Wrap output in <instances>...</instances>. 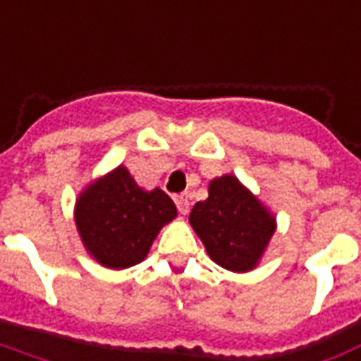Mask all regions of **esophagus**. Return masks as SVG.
<instances>
[{
	"label": "esophagus",
	"instance_id": "34e87169",
	"mask_svg": "<svg viewBox=\"0 0 361 361\" xmlns=\"http://www.w3.org/2000/svg\"><path fill=\"white\" fill-rule=\"evenodd\" d=\"M175 204H177L178 213L186 215L188 209H190V200H188V194H178V196H175Z\"/></svg>",
	"mask_w": 361,
	"mask_h": 361
}]
</instances>
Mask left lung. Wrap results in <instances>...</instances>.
I'll use <instances>...</instances> for the list:
<instances>
[{"mask_svg":"<svg viewBox=\"0 0 361 361\" xmlns=\"http://www.w3.org/2000/svg\"><path fill=\"white\" fill-rule=\"evenodd\" d=\"M190 225L213 262L228 271L254 269L275 233V219L233 175L209 183V196L190 212Z\"/></svg>","mask_w":361,"mask_h":361,"instance_id":"1","label":"left lung"}]
</instances>
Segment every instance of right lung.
I'll list each match as a JSON object with an SVG mask.
<instances>
[{
	"mask_svg": "<svg viewBox=\"0 0 361 361\" xmlns=\"http://www.w3.org/2000/svg\"><path fill=\"white\" fill-rule=\"evenodd\" d=\"M175 217L173 200L159 188L142 190L125 167L90 184L75 212L84 246L111 269L140 264L159 228Z\"/></svg>",
	"mask_w": 361,
	"mask_h": 361,
	"instance_id": "right-lung-1",
	"label": "right lung"
}]
</instances>
